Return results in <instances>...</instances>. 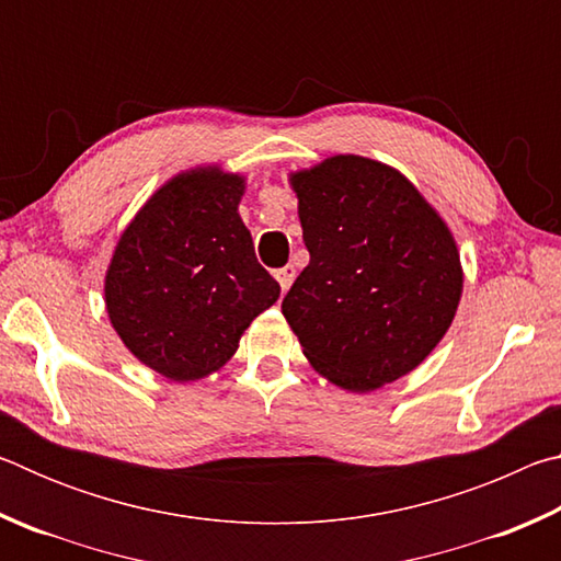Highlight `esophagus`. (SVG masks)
Wrapping results in <instances>:
<instances>
[{
    "label": "esophagus",
    "mask_w": 561,
    "mask_h": 561,
    "mask_svg": "<svg viewBox=\"0 0 561 561\" xmlns=\"http://www.w3.org/2000/svg\"><path fill=\"white\" fill-rule=\"evenodd\" d=\"M274 277H277V282H279V287H282V291H287L289 287H291V282H294V277H297V270L291 267V264H287V267H282V270H277L274 272Z\"/></svg>",
    "instance_id": "1"
}]
</instances>
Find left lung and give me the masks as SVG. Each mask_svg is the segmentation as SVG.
<instances>
[{"instance_id": "8db88e82", "label": "left lung", "mask_w": 561, "mask_h": 561, "mask_svg": "<svg viewBox=\"0 0 561 561\" xmlns=\"http://www.w3.org/2000/svg\"><path fill=\"white\" fill-rule=\"evenodd\" d=\"M309 264L282 301L304 356L346 391L391 383L438 346L462 291L440 215L398 173L334 156L291 175Z\"/></svg>"}]
</instances>
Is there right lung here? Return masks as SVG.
<instances>
[{"label":"right lung","mask_w":561,"mask_h":561,"mask_svg":"<svg viewBox=\"0 0 561 561\" xmlns=\"http://www.w3.org/2000/svg\"><path fill=\"white\" fill-rule=\"evenodd\" d=\"M240 175L197 168L144 205L113 252L106 309L133 356L170 381L230 358L252 319L279 299L237 215Z\"/></svg>","instance_id":"1"}]
</instances>
